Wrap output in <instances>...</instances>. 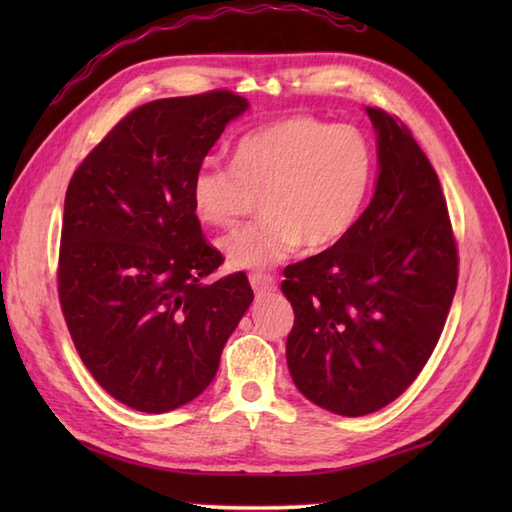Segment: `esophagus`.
I'll return each mask as SVG.
<instances>
[{
    "mask_svg": "<svg viewBox=\"0 0 512 512\" xmlns=\"http://www.w3.org/2000/svg\"><path fill=\"white\" fill-rule=\"evenodd\" d=\"M250 286H253V290H255V295L257 297H262V295H270V292H275L277 290V281L270 277V275H262V273H257V275H250Z\"/></svg>",
    "mask_w": 512,
    "mask_h": 512,
    "instance_id": "obj_1",
    "label": "esophagus"
}]
</instances>
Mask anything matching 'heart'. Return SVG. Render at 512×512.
<instances>
[{
	"label": "heart",
	"instance_id": "obj_1",
	"mask_svg": "<svg viewBox=\"0 0 512 512\" xmlns=\"http://www.w3.org/2000/svg\"><path fill=\"white\" fill-rule=\"evenodd\" d=\"M372 178L374 151L361 129L295 116L239 138L233 167L202 162L191 202L202 224L226 228L262 195L264 220L226 235L220 250L233 270H266L301 242H339L361 215Z\"/></svg>",
	"mask_w": 512,
	"mask_h": 512
}]
</instances>
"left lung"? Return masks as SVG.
<instances>
[{
    "label": "left lung",
    "mask_w": 512,
    "mask_h": 512,
    "mask_svg": "<svg viewBox=\"0 0 512 512\" xmlns=\"http://www.w3.org/2000/svg\"><path fill=\"white\" fill-rule=\"evenodd\" d=\"M374 198L339 242L284 270L295 310L286 361L297 389L339 416L389 405L427 365L458 286L440 180L409 129L365 107Z\"/></svg>",
    "instance_id": "obj_1"
}]
</instances>
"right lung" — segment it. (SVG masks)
I'll list each match as a JSON object with an SVG mask.
<instances>
[{"label":"right lung","mask_w":512,"mask_h":512,"mask_svg":"<svg viewBox=\"0 0 512 512\" xmlns=\"http://www.w3.org/2000/svg\"><path fill=\"white\" fill-rule=\"evenodd\" d=\"M246 110L226 90L140 105L65 191L63 317L96 383L136 411L198 398L253 303L244 273L202 281L224 259L204 242L191 202L193 173Z\"/></svg>","instance_id":"1"}]
</instances>
